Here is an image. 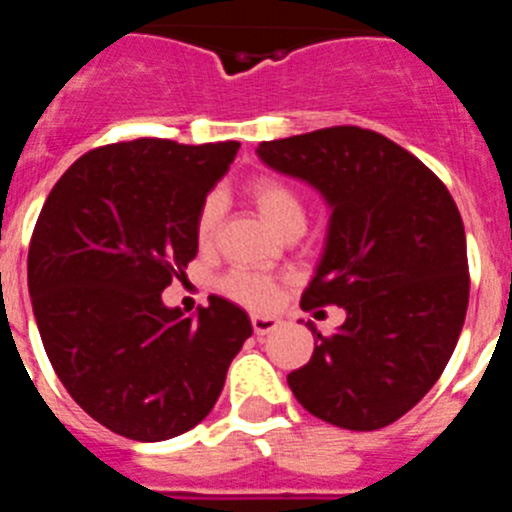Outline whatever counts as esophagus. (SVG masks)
<instances>
[{"instance_id":"34e87169","label":"esophagus","mask_w":512,"mask_h":512,"mask_svg":"<svg viewBox=\"0 0 512 512\" xmlns=\"http://www.w3.org/2000/svg\"><path fill=\"white\" fill-rule=\"evenodd\" d=\"M251 325H253V333L261 338V336H269V333H274V330L282 325V320L274 318V315H253Z\"/></svg>"}]
</instances>
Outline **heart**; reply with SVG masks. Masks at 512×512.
Returning <instances> with one entry per match:
<instances>
[{
  "label": "heart",
  "instance_id": "1",
  "mask_svg": "<svg viewBox=\"0 0 512 512\" xmlns=\"http://www.w3.org/2000/svg\"><path fill=\"white\" fill-rule=\"evenodd\" d=\"M248 197H251L253 207L259 210L271 228L279 235L287 233H302L307 223V207L302 194L297 187L274 174H259L248 182ZM223 200L217 194L205 197V202L197 210V220H194V233H197V243L200 246H210L215 241L217 230H220V220H223ZM225 295L233 300L243 302L248 307H269L277 300V287L266 277L259 274H248V271H233L223 282Z\"/></svg>",
  "mask_w": 512,
  "mask_h": 512
}]
</instances>
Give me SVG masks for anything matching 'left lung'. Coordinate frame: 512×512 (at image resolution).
<instances>
[{
    "label": "left lung",
    "instance_id": "8db88e82",
    "mask_svg": "<svg viewBox=\"0 0 512 512\" xmlns=\"http://www.w3.org/2000/svg\"><path fill=\"white\" fill-rule=\"evenodd\" d=\"M259 158L323 194L328 238L302 310L338 305L346 323L289 374L307 413L377 431L438 382L469 305L467 235L449 189L390 138L356 125L259 143Z\"/></svg>",
    "mask_w": 512,
    "mask_h": 512
}]
</instances>
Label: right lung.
I'll list each match as a JSON object with an SVG mask.
<instances>
[{
    "label": "right lung",
    "instance_id": "right-lung-1",
    "mask_svg": "<svg viewBox=\"0 0 512 512\" xmlns=\"http://www.w3.org/2000/svg\"><path fill=\"white\" fill-rule=\"evenodd\" d=\"M241 143L138 138L94 148L51 189L27 253L45 354L84 413L133 441L207 418L253 333L223 297L197 318L161 292L197 256V210Z\"/></svg>",
    "mask_w": 512,
    "mask_h": 512
}]
</instances>
